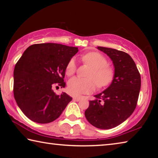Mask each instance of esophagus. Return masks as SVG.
<instances>
[{
    "instance_id": "34e87169",
    "label": "esophagus",
    "mask_w": 158,
    "mask_h": 158,
    "mask_svg": "<svg viewBox=\"0 0 158 158\" xmlns=\"http://www.w3.org/2000/svg\"><path fill=\"white\" fill-rule=\"evenodd\" d=\"M73 100H74V101L78 102V101L81 100V97H74V98H73Z\"/></svg>"
}]
</instances>
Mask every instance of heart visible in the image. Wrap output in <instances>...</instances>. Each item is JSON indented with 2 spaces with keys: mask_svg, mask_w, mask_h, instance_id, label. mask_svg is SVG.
I'll list each match as a JSON object with an SVG mask.
<instances>
[{
  "mask_svg": "<svg viewBox=\"0 0 158 158\" xmlns=\"http://www.w3.org/2000/svg\"><path fill=\"white\" fill-rule=\"evenodd\" d=\"M84 63L89 65L90 69L86 74L87 79L73 77L69 80L68 89L73 95L88 94L95 89H104L109 86L115 78V71L111 66L107 65L108 60L102 54L95 52H89L81 57ZM77 66L74 59L69 60L65 68V74L72 76L75 73Z\"/></svg>",
  "mask_w": 158,
  "mask_h": 158,
  "instance_id": "heart-1",
  "label": "heart"
}]
</instances>
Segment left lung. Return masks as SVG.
Instances as JSON below:
<instances>
[{"label":"left lung","mask_w":158,"mask_h":158,"mask_svg":"<svg viewBox=\"0 0 158 158\" xmlns=\"http://www.w3.org/2000/svg\"><path fill=\"white\" fill-rule=\"evenodd\" d=\"M113 61L115 78L105 90L89 101L85 116L90 124L108 130L121 124L137 106L141 89V76L135 61L122 51L98 47Z\"/></svg>","instance_id":"1"}]
</instances>
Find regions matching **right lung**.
I'll use <instances>...</instances> for the list:
<instances>
[{
    "label": "right lung",
    "instance_id": "add662e5",
    "mask_svg": "<svg viewBox=\"0 0 158 158\" xmlns=\"http://www.w3.org/2000/svg\"><path fill=\"white\" fill-rule=\"evenodd\" d=\"M78 48L56 43L28 47L14 69V97L29 119L49 123L60 116L73 98L63 92L57 95L54 85L65 87V68ZM58 87V86H57Z\"/></svg>",
    "mask_w": 158,
    "mask_h": 158
}]
</instances>
